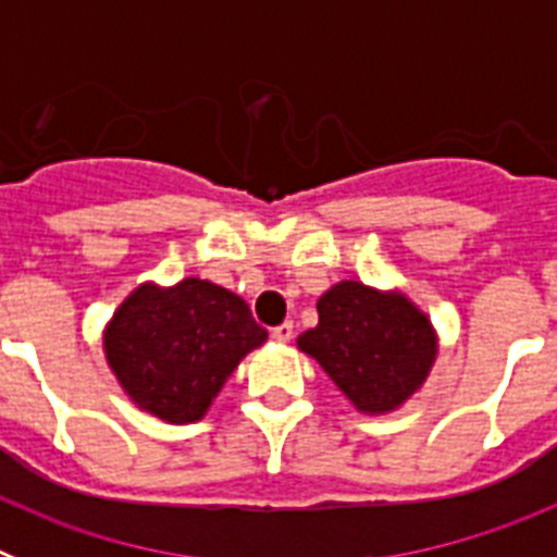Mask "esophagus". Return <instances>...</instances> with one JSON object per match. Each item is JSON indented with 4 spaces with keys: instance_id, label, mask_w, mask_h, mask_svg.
<instances>
[{
    "instance_id": "esophagus-1",
    "label": "esophagus",
    "mask_w": 557,
    "mask_h": 557,
    "mask_svg": "<svg viewBox=\"0 0 557 557\" xmlns=\"http://www.w3.org/2000/svg\"><path fill=\"white\" fill-rule=\"evenodd\" d=\"M275 343H289L293 339V323H282V326L273 329Z\"/></svg>"
}]
</instances>
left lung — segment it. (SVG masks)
Listing matches in <instances>:
<instances>
[{"label": "left lung", "mask_w": 557, "mask_h": 557, "mask_svg": "<svg viewBox=\"0 0 557 557\" xmlns=\"http://www.w3.org/2000/svg\"><path fill=\"white\" fill-rule=\"evenodd\" d=\"M366 416L398 410L424 387L437 332L401 289L339 282L318 298V326L295 339Z\"/></svg>", "instance_id": "1"}]
</instances>
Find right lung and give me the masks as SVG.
<instances>
[{
    "mask_svg": "<svg viewBox=\"0 0 557 557\" xmlns=\"http://www.w3.org/2000/svg\"><path fill=\"white\" fill-rule=\"evenodd\" d=\"M264 339L268 332L239 295L206 278H184L133 289L102 329V351L139 410L166 424H191Z\"/></svg>",
    "mask_w": 557,
    "mask_h": 557,
    "instance_id": "add662e5",
    "label": "right lung"
}]
</instances>
